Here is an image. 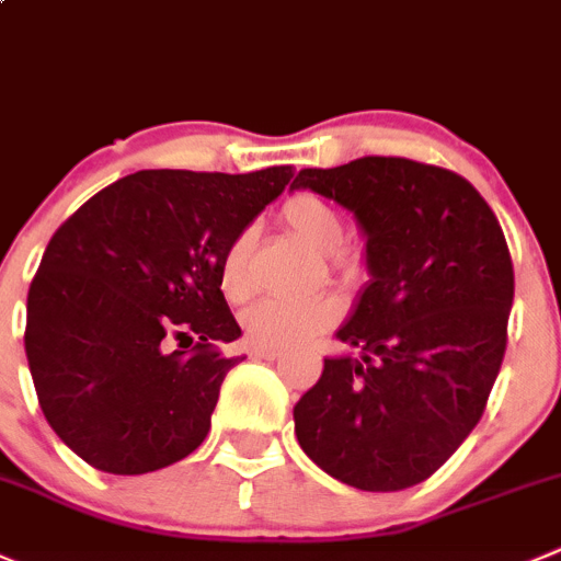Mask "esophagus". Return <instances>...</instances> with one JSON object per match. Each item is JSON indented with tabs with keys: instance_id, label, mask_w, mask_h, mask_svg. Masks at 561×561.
I'll use <instances>...</instances> for the list:
<instances>
[{
	"instance_id": "34e87169",
	"label": "esophagus",
	"mask_w": 561,
	"mask_h": 561,
	"mask_svg": "<svg viewBox=\"0 0 561 561\" xmlns=\"http://www.w3.org/2000/svg\"><path fill=\"white\" fill-rule=\"evenodd\" d=\"M254 358H265V362H276L282 358V351H268V347H252Z\"/></svg>"
}]
</instances>
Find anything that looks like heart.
I'll return each mask as SVG.
<instances>
[{"label":"heart","mask_w":561,"mask_h":561,"mask_svg":"<svg viewBox=\"0 0 561 561\" xmlns=\"http://www.w3.org/2000/svg\"><path fill=\"white\" fill-rule=\"evenodd\" d=\"M279 221L290 236L325 254L331 271L342 279H356L364 268L362 252L347 243L342 214L325 197L314 192H296L282 203ZM254 230L236 232L219 257V287L230 301H247L254 290L252 274ZM342 318V304L334 296L312 298H263L243 312V340L252 347L287 351L304 345Z\"/></svg>","instance_id":"1"}]
</instances>
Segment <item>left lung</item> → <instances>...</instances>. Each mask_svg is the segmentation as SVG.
Returning <instances> with one entry per match:
<instances>
[{"mask_svg": "<svg viewBox=\"0 0 561 561\" xmlns=\"http://www.w3.org/2000/svg\"><path fill=\"white\" fill-rule=\"evenodd\" d=\"M290 188L353 210L373 274L336 331L358 356L323 358L293 411L298 444L358 491L425 482L477 427L507 351L515 274L496 214L458 172L400 156L301 170Z\"/></svg>", "mask_w": 561, "mask_h": 561, "instance_id": "left-lung-1", "label": "left lung"}]
</instances>
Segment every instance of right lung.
<instances>
[{"label":"right lung","mask_w":561,"mask_h":561,"mask_svg":"<svg viewBox=\"0 0 561 561\" xmlns=\"http://www.w3.org/2000/svg\"><path fill=\"white\" fill-rule=\"evenodd\" d=\"M290 178L142 170L54 232L26 296V362L46 422L92 469L148 474L205 442L241 362L219 347L241 336L219 257Z\"/></svg>","instance_id":"right-lung-1"}]
</instances>
